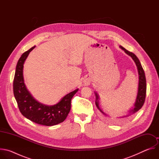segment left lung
Wrapping results in <instances>:
<instances>
[{"label":"left lung","mask_w":159,"mask_h":159,"mask_svg":"<svg viewBox=\"0 0 159 159\" xmlns=\"http://www.w3.org/2000/svg\"><path fill=\"white\" fill-rule=\"evenodd\" d=\"M123 50L125 51V52L129 56H130L132 59L134 60V61L136 63V65L137 66V69H138V72H139V88H138V93H137V99H136V101L134 102V106L132 109H131L130 110H129V115H126V116H124L122 118L124 117H127L129 116L130 115H132L133 114H134L135 112H137L138 111H139L142 107L143 106L144 102H145V97H146V90H147V84H146V78H145V72L144 70L143 69V68L142 66V65L140 63V60H139V58H137V57L136 56L134 53H133L132 52H130L128 50H126L125 48H124L123 47L120 46V47ZM96 94V105L97 106V107L99 109V110L102 113L103 115H106L105 113L101 109V108L99 107V96L98 94L97 93H95Z\"/></svg>","instance_id":"obj_1"}]
</instances>
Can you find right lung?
Listing matches in <instances>:
<instances>
[{
	"instance_id": "obj_1",
	"label": "right lung",
	"mask_w": 159,
	"mask_h": 159,
	"mask_svg": "<svg viewBox=\"0 0 159 159\" xmlns=\"http://www.w3.org/2000/svg\"><path fill=\"white\" fill-rule=\"evenodd\" d=\"M32 47L25 52L19 59L13 82L15 99L21 114L27 119L39 125L53 126L63 122L70 111L71 99L79 89L65 95L57 104L48 106L37 101L28 91L24 82L23 66Z\"/></svg>"
}]
</instances>
